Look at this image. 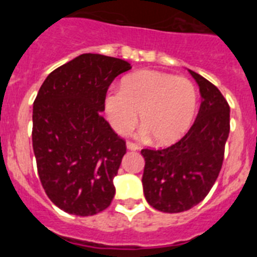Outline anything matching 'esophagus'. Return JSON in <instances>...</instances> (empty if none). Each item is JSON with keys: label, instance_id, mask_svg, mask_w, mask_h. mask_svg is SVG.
I'll return each instance as SVG.
<instances>
[{"label": "esophagus", "instance_id": "esophagus-1", "mask_svg": "<svg viewBox=\"0 0 257 257\" xmlns=\"http://www.w3.org/2000/svg\"><path fill=\"white\" fill-rule=\"evenodd\" d=\"M126 148L128 149V151H138V149H139V145L134 144V143H131V142H127Z\"/></svg>", "mask_w": 257, "mask_h": 257}]
</instances>
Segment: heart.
Wrapping results in <instances>:
<instances>
[{"label": "heart", "mask_w": 257, "mask_h": 257, "mask_svg": "<svg viewBox=\"0 0 257 257\" xmlns=\"http://www.w3.org/2000/svg\"><path fill=\"white\" fill-rule=\"evenodd\" d=\"M104 110L113 130L130 133L139 119L140 134L153 136L158 145L178 142L192 126L198 106V91L184 77L156 70H140L122 81V88L104 95Z\"/></svg>", "instance_id": "b5f03b06"}]
</instances>
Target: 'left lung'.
<instances>
[{"instance_id":"1","label":"left lung","mask_w":257,"mask_h":257,"mask_svg":"<svg viewBox=\"0 0 257 257\" xmlns=\"http://www.w3.org/2000/svg\"><path fill=\"white\" fill-rule=\"evenodd\" d=\"M188 70L202 97L196 121L176 144L160 151H142L145 199L162 212H183L207 196L221 170L230 128V108L219 88Z\"/></svg>"}]
</instances>
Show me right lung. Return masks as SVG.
<instances>
[{
    "label": "right lung",
    "instance_id": "right-lung-1",
    "mask_svg": "<svg viewBox=\"0 0 257 257\" xmlns=\"http://www.w3.org/2000/svg\"><path fill=\"white\" fill-rule=\"evenodd\" d=\"M128 61L82 54L47 76L33 103L32 143L47 197L60 210L91 216L115 194L126 143L104 119V95Z\"/></svg>",
    "mask_w": 257,
    "mask_h": 257
}]
</instances>
